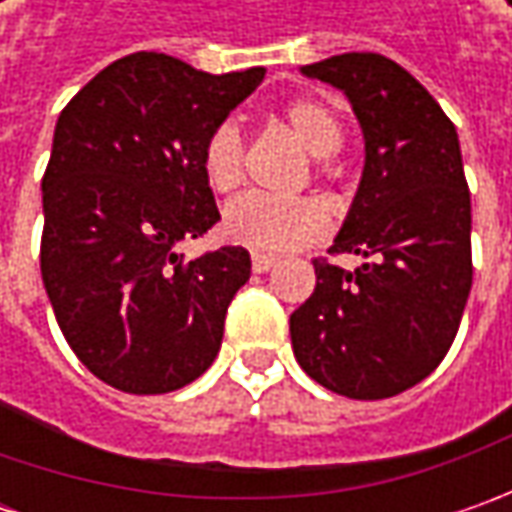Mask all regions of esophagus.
Segmentation results:
<instances>
[{
    "label": "esophagus",
    "instance_id": "esophagus-1",
    "mask_svg": "<svg viewBox=\"0 0 512 512\" xmlns=\"http://www.w3.org/2000/svg\"><path fill=\"white\" fill-rule=\"evenodd\" d=\"M270 267H276V259H273V256H262V253H253V270H256V273H267Z\"/></svg>",
    "mask_w": 512,
    "mask_h": 512
}]
</instances>
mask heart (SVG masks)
<instances>
[{
	"label": "heart",
	"instance_id": "obj_1",
	"mask_svg": "<svg viewBox=\"0 0 512 512\" xmlns=\"http://www.w3.org/2000/svg\"><path fill=\"white\" fill-rule=\"evenodd\" d=\"M287 128L316 159L339 153L344 130L339 113L322 99H296L282 110ZM207 185L227 193L245 176V139L236 122H222L210 130L202 148ZM330 222L325 207L313 199H273L265 193H245L225 207L222 236L233 245L262 256H282L325 239Z\"/></svg>",
	"mask_w": 512,
	"mask_h": 512
}]
</instances>
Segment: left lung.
Instances as JSON below:
<instances>
[{"label": "left lung", "instance_id": "1", "mask_svg": "<svg viewBox=\"0 0 512 512\" xmlns=\"http://www.w3.org/2000/svg\"><path fill=\"white\" fill-rule=\"evenodd\" d=\"M302 73L342 90L359 119L362 179L330 253L367 262H313L316 290L293 310L290 342L313 382L347 399H387L439 367L473 285L459 133L387 56L342 53Z\"/></svg>", "mask_w": 512, "mask_h": 512}]
</instances>
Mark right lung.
Masks as SVG:
<instances>
[{
	"label": "right lung",
	"instance_id": "obj_1",
	"mask_svg": "<svg viewBox=\"0 0 512 512\" xmlns=\"http://www.w3.org/2000/svg\"><path fill=\"white\" fill-rule=\"evenodd\" d=\"M262 79L265 68L213 76L130 53L59 113L42 179V282L70 350L122 393L179 390L222 347L250 253L185 259L176 245L219 222L202 148Z\"/></svg>",
	"mask_w": 512,
	"mask_h": 512
}]
</instances>
